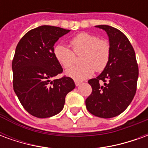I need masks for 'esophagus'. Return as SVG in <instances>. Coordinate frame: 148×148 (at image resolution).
Listing matches in <instances>:
<instances>
[{
	"mask_svg": "<svg viewBox=\"0 0 148 148\" xmlns=\"http://www.w3.org/2000/svg\"><path fill=\"white\" fill-rule=\"evenodd\" d=\"M74 82H75V85L78 86H80L81 84L82 83V82H81V81H78V80H75L74 81Z\"/></svg>",
	"mask_w": 148,
	"mask_h": 148,
	"instance_id": "obj_1",
	"label": "esophagus"
}]
</instances>
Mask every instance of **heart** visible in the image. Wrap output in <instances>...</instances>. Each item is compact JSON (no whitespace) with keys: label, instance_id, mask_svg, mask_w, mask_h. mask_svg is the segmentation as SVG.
Listing matches in <instances>:
<instances>
[{"label":"heart","instance_id":"b5f03b06","mask_svg":"<svg viewBox=\"0 0 148 148\" xmlns=\"http://www.w3.org/2000/svg\"><path fill=\"white\" fill-rule=\"evenodd\" d=\"M71 50L63 45L56 46L54 55L62 67L68 69L75 62V56H80L82 65L74 66L66 74L75 79H84L92 75L94 71L101 72L108 66L111 47L108 40L99 39L97 36L81 32L70 40Z\"/></svg>","mask_w":148,"mask_h":148}]
</instances>
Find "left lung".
Instances as JSON below:
<instances>
[{
    "label": "left lung",
    "instance_id": "obj_1",
    "mask_svg": "<svg viewBox=\"0 0 148 148\" xmlns=\"http://www.w3.org/2000/svg\"><path fill=\"white\" fill-rule=\"evenodd\" d=\"M97 27L108 34L111 54L102 73L88 81L92 93L86 100V106L93 116L112 118L122 113L133 99L139 67L135 51L123 32L109 25Z\"/></svg>",
    "mask_w": 148,
    "mask_h": 148
}]
</instances>
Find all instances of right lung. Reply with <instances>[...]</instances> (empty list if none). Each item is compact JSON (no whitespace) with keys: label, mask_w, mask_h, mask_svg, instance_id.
<instances>
[{"label":"right lung","mask_w":148,"mask_h":148,"mask_svg":"<svg viewBox=\"0 0 148 148\" xmlns=\"http://www.w3.org/2000/svg\"><path fill=\"white\" fill-rule=\"evenodd\" d=\"M71 30L43 25L32 29L18 42L12 67L13 90L26 111L38 118H47L62 110L65 97L75 88L73 79L62 73L54 55V45Z\"/></svg>","instance_id":"1"}]
</instances>
